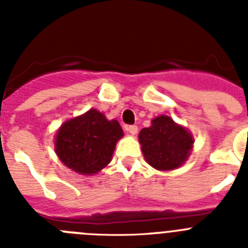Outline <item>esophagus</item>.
Segmentation results:
<instances>
[{
	"mask_svg": "<svg viewBox=\"0 0 248 248\" xmlns=\"http://www.w3.org/2000/svg\"><path fill=\"white\" fill-rule=\"evenodd\" d=\"M126 130H128L129 134H131V135H137L138 134V126L137 125L126 126Z\"/></svg>",
	"mask_w": 248,
	"mask_h": 248,
	"instance_id": "esophagus-1",
	"label": "esophagus"
}]
</instances>
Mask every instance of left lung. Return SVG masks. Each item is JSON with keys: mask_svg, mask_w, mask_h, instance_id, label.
<instances>
[{"mask_svg": "<svg viewBox=\"0 0 248 248\" xmlns=\"http://www.w3.org/2000/svg\"><path fill=\"white\" fill-rule=\"evenodd\" d=\"M145 161L160 171H170L185 164L191 154L194 137L169 115H159L139 133Z\"/></svg>", "mask_w": 248, "mask_h": 248, "instance_id": "8db88e82", "label": "left lung"}]
</instances>
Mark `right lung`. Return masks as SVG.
I'll return each instance as SVG.
<instances>
[{
  "mask_svg": "<svg viewBox=\"0 0 248 248\" xmlns=\"http://www.w3.org/2000/svg\"><path fill=\"white\" fill-rule=\"evenodd\" d=\"M124 137L118 120H108L97 109L68 119L54 137L58 159L80 175H95L111 161L114 149Z\"/></svg>",
  "mask_w": 248,
  "mask_h": 248,
  "instance_id": "1",
  "label": "right lung"
}]
</instances>
